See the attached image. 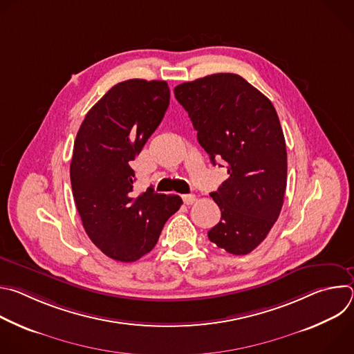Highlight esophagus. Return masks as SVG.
<instances>
[{
    "mask_svg": "<svg viewBox=\"0 0 354 354\" xmlns=\"http://www.w3.org/2000/svg\"><path fill=\"white\" fill-rule=\"evenodd\" d=\"M182 198H183V201H185V205H187V206L193 205L194 201H196V196H194V194H183Z\"/></svg>",
    "mask_w": 354,
    "mask_h": 354,
    "instance_id": "obj_1",
    "label": "esophagus"
}]
</instances>
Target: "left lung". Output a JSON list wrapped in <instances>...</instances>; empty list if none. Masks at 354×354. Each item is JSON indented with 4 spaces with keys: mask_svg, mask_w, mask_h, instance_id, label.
Returning <instances> with one entry per match:
<instances>
[{
    "mask_svg": "<svg viewBox=\"0 0 354 354\" xmlns=\"http://www.w3.org/2000/svg\"><path fill=\"white\" fill-rule=\"evenodd\" d=\"M212 162L224 160L228 179L210 193L221 220L209 239L246 255L279 218L287 185V151L270 100L236 74L220 73L174 89Z\"/></svg>",
    "mask_w": 354,
    "mask_h": 354,
    "instance_id": "1",
    "label": "left lung"
}]
</instances>
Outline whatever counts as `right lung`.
Here are the masks:
<instances>
[{
  "label": "right lung",
  "mask_w": 354,
  "mask_h": 354,
  "mask_svg": "<svg viewBox=\"0 0 354 354\" xmlns=\"http://www.w3.org/2000/svg\"><path fill=\"white\" fill-rule=\"evenodd\" d=\"M169 96L165 81L119 82L91 108L74 141L70 178L77 210L91 241L115 261L148 254L182 205L179 196L153 187L136 194L130 167L160 126Z\"/></svg>",
  "instance_id": "obj_1"
}]
</instances>
